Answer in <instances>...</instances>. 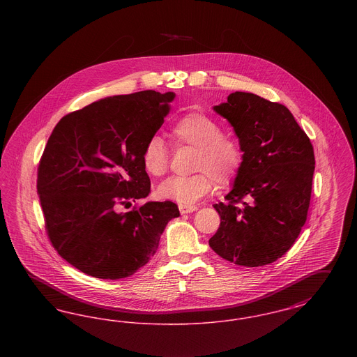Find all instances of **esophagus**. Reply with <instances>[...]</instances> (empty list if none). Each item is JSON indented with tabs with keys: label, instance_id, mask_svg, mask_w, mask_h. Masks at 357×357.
<instances>
[{
	"label": "esophagus",
	"instance_id": "esophagus-1",
	"mask_svg": "<svg viewBox=\"0 0 357 357\" xmlns=\"http://www.w3.org/2000/svg\"><path fill=\"white\" fill-rule=\"evenodd\" d=\"M197 210H198V206H195V204H179V211L182 214H188V213H192Z\"/></svg>",
	"mask_w": 357,
	"mask_h": 357
}]
</instances>
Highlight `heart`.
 Segmentation results:
<instances>
[{
	"mask_svg": "<svg viewBox=\"0 0 357 357\" xmlns=\"http://www.w3.org/2000/svg\"><path fill=\"white\" fill-rule=\"evenodd\" d=\"M171 140L176 147L197 149L192 171L188 176H172L158 187V195L165 199L190 204L213 192L217 185L226 186L237 178L243 150L234 136L223 134L221 124L202 112H188L171 126ZM140 159L144 170L162 176L170 169V155L165 142L153 135L143 144Z\"/></svg>",
	"mask_w": 357,
	"mask_h": 357,
	"instance_id": "heart-1",
	"label": "heart"
}]
</instances>
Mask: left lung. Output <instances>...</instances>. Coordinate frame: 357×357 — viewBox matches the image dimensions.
<instances>
[{"instance_id": "left-lung-1", "label": "left lung", "mask_w": 357, "mask_h": 357, "mask_svg": "<svg viewBox=\"0 0 357 357\" xmlns=\"http://www.w3.org/2000/svg\"><path fill=\"white\" fill-rule=\"evenodd\" d=\"M214 109L234 127L243 163L210 248L242 266L281 258L301 233L310 204L314 153L288 108L255 93L234 92Z\"/></svg>"}]
</instances>
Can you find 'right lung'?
I'll list each match as a JSON object with an SVG mask.
<instances>
[{
    "label": "right lung",
    "mask_w": 357,
    "mask_h": 357,
    "mask_svg": "<svg viewBox=\"0 0 357 357\" xmlns=\"http://www.w3.org/2000/svg\"><path fill=\"white\" fill-rule=\"evenodd\" d=\"M174 93L142 91L92 102L56 124L37 169V192L54 250L102 280L132 275L153 257L171 202L121 206L146 198L151 182L140 153L169 114Z\"/></svg>",
    "instance_id": "add662e5"
}]
</instances>
